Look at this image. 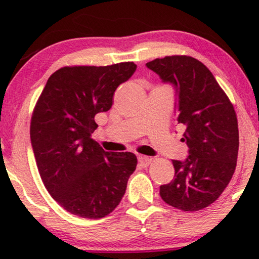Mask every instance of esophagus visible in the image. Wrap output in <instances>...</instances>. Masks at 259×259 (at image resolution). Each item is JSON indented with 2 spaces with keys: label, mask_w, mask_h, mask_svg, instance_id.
Listing matches in <instances>:
<instances>
[{
  "label": "esophagus",
  "mask_w": 259,
  "mask_h": 259,
  "mask_svg": "<svg viewBox=\"0 0 259 259\" xmlns=\"http://www.w3.org/2000/svg\"><path fill=\"white\" fill-rule=\"evenodd\" d=\"M153 160V158L152 157H147V155H140L139 157V162L141 166H148Z\"/></svg>",
  "instance_id": "obj_1"
}]
</instances>
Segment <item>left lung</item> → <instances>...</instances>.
Listing matches in <instances>:
<instances>
[{
	"mask_svg": "<svg viewBox=\"0 0 259 259\" xmlns=\"http://www.w3.org/2000/svg\"><path fill=\"white\" fill-rule=\"evenodd\" d=\"M177 95V120L185 125V160H172L175 178L160 186L165 203L198 211L218 199L235 173L239 133L235 109L204 63L185 55L146 63Z\"/></svg>",
	"mask_w": 259,
	"mask_h": 259,
	"instance_id": "left-lung-1",
	"label": "left lung"
}]
</instances>
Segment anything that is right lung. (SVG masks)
<instances>
[{
  "label": "right lung",
  "mask_w": 259,
  "mask_h": 259,
  "mask_svg": "<svg viewBox=\"0 0 259 259\" xmlns=\"http://www.w3.org/2000/svg\"><path fill=\"white\" fill-rule=\"evenodd\" d=\"M137 65L63 67L53 73L35 106L30 141L46 189L70 213L102 218L114 210L136 171L131 152H107L92 139L95 115L107 112Z\"/></svg>",
  "instance_id": "1"
}]
</instances>
